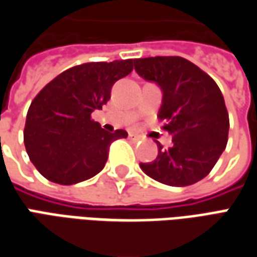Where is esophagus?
<instances>
[{
    "label": "esophagus",
    "mask_w": 257,
    "mask_h": 257,
    "mask_svg": "<svg viewBox=\"0 0 257 257\" xmlns=\"http://www.w3.org/2000/svg\"><path fill=\"white\" fill-rule=\"evenodd\" d=\"M128 139L132 140V141H134V143H137V141L141 140V137H140V136H136V134H130V136H128Z\"/></svg>",
    "instance_id": "1"
}]
</instances>
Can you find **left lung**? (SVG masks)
I'll return each instance as SVG.
<instances>
[{
  "mask_svg": "<svg viewBox=\"0 0 257 257\" xmlns=\"http://www.w3.org/2000/svg\"><path fill=\"white\" fill-rule=\"evenodd\" d=\"M139 75L164 92L159 120L172 134L169 148L158 144V157L141 162L144 172L168 186H189L206 178L225 150L229 117L213 78L178 56L134 60Z\"/></svg>",
  "mask_w": 257,
  "mask_h": 257,
  "instance_id": "obj_1",
  "label": "left lung"
}]
</instances>
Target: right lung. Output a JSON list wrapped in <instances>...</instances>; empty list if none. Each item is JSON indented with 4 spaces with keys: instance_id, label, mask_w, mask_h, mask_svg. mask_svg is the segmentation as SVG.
<instances>
[{
    "instance_id": "add662e5",
    "label": "right lung",
    "mask_w": 257,
    "mask_h": 257,
    "mask_svg": "<svg viewBox=\"0 0 257 257\" xmlns=\"http://www.w3.org/2000/svg\"><path fill=\"white\" fill-rule=\"evenodd\" d=\"M133 63L128 58L75 65L32 100L25 123V148L46 179L75 185L103 169L110 144L125 139L127 132H106L91 114L107 103L113 84L133 71Z\"/></svg>"
}]
</instances>
